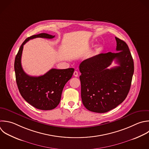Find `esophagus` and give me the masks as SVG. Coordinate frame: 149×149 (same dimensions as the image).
Wrapping results in <instances>:
<instances>
[{
    "mask_svg": "<svg viewBox=\"0 0 149 149\" xmlns=\"http://www.w3.org/2000/svg\"><path fill=\"white\" fill-rule=\"evenodd\" d=\"M73 75H74V76H75V77H77L78 76V72H77V71H74V73H73Z\"/></svg>",
    "mask_w": 149,
    "mask_h": 149,
    "instance_id": "esophagus-1",
    "label": "esophagus"
}]
</instances>
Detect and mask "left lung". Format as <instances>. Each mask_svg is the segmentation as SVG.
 <instances>
[{
	"instance_id": "obj_1",
	"label": "left lung",
	"mask_w": 149,
	"mask_h": 149,
	"mask_svg": "<svg viewBox=\"0 0 149 149\" xmlns=\"http://www.w3.org/2000/svg\"><path fill=\"white\" fill-rule=\"evenodd\" d=\"M115 40L118 52L100 54L80 64L81 100L90 111L104 113L116 108L129 91L133 60L126 43L117 37ZM113 60L119 66L108 69Z\"/></svg>"
}]
</instances>
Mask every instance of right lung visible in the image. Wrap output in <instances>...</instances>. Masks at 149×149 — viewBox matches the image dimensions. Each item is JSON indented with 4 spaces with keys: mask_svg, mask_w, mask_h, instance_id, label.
<instances>
[{
    "mask_svg": "<svg viewBox=\"0 0 149 149\" xmlns=\"http://www.w3.org/2000/svg\"><path fill=\"white\" fill-rule=\"evenodd\" d=\"M54 37L55 36L41 33L27 38L20 47L15 61L16 83L20 94L30 105L41 110H51L58 105L63 87L72 77L74 69H52L42 76H29L22 66V52L24 45L30 40Z\"/></svg>",
    "mask_w": 149,
    "mask_h": 149,
    "instance_id": "add662e5",
    "label": "right lung"
}]
</instances>
